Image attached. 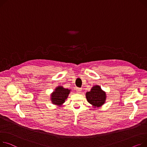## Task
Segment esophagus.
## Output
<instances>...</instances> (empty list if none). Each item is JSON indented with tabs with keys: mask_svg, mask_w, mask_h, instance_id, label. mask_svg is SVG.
<instances>
[{
	"mask_svg": "<svg viewBox=\"0 0 147 147\" xmlns=\"http://www.w3.org/2000/svg\"><path fill=\"white\" fill-rule=\"evenodd\" d=\"M82 88H79V87H77L76 88V92H77V93H80L81 92H82Z\"/></svg>",
	"mask_w": 147,
	"mask_h": 147,
	"instance_id": "1",
	"label": "esophagus"
}]
</instances>
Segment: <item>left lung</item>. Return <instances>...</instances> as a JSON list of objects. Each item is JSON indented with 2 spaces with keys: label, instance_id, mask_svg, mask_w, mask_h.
Masks as SVG:
<instances>
[{
  "label": "left lung",
  "instance_id": "obj_1",
  "mask_svg": "<svg viewBox=\"0 0 147 147\" xmlns=\"http://www.w3.org/2000/svg\"><path fill=\"white\" fill-rule=\"evenodd\" d=\"M86 98L88 102L93 106L99 107L104 104L106 99V94L99 86L93 87L91 91L86 93Z\"/></svg>",
  "mask_w": 147,
  "mask_h": 147
}]
</instances>
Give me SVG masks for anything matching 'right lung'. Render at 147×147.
I'll return each instance as SVG.
<instances>
[{
	"mask_svg": "<svg viewBox=\"0 0 147 147\" xmlns=\"http://www.w3.org/2000/svg\"><path fill=\"white\" fill-rule=\"evenodd\" d=\"M70 90L64 89L61 86L57 87L55 92L51 94V100L53 103L58 105L63 104L65 99H67L68 94L70 93Z\"/></svg>",
	"mask_w": 147,
	"mask_h": 147,
	"instance_id": "add662e5",
	"label": "right lung"
}]
</instances>
